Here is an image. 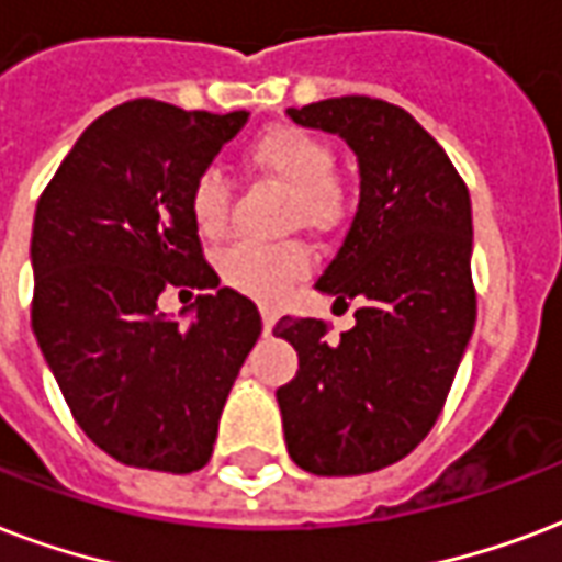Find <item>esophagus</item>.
<instances>
[{
	"mask_svg": "<svg viewBox=\"0 0 562 562\" xmlns=\"http://www.w3.org/2000/svg\"><path fill=\"white\" fill-rule=\"evenodd\" d=\"M273 324H277V315L271 310H262V333L265 336H271Z\"/></svg>",
	"mask_w": 562,
	"mask_h": 562,
	"instance_id": "obj_1",
	"label": "esophagus"
}]
</instances>
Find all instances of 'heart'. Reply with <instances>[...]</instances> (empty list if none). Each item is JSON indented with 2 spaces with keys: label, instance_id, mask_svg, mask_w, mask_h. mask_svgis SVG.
I'll return each instance as SVG.
<instances>
[{
  "label": "heart",
  "instance_id": "b5f03b06",
  "mask_svg": "<svg viewBox=\"0 0 562 562\" xmlns=\"http://www.w3.org/2000/svg\"><path fill=\"white\" fill-rule=\"evenodd\" d=\"M247 161L289 188V224L327 233L341 221L345 194L333 177V149L300 126H271L247 147ZM191 221L203 235L224 233L229 217V182L217 170H203L188 194ZM310 268L300 244L238 241L221 256L224 280L256 300H280Z\"/></svg>",
  "mask_w": 562,
  "mask_h": 562
}]
</instances>
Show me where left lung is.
Wrapping results in <instances>:
<instances>
[{
    "label": "left lung",
    "instance_id": "obj_1",
    "mask_svg": "<svg viewBox=\"0 0 562 562\" xmlns=\"http://www.w3.org/2000/svg\"><path fill=\"white\" fill-rule=\"evenodd\" d=\"M289 117L338 135L357 156V214L315 289L336 303L362 300V310L338 341L318 318L273 329L300 362L277 389L285 448L321 477L368 474L430 434L474 333L469 188L392 102L338 97Z\"/></svg>",
    "mask_w": 562,
    "mask_h": 562
}]
</instances>
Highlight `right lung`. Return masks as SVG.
<instances>
[{
    "mask_svg": "<svg viewBox=\"0 0 562 562\" xmlns=\"http://www.w3.org/2000/svg\"><path fill=\"white\" fill-rule=\"evenodd\" d=\"M247 120L123 102L81 132L37 200L34 338L72 418L123 465L203 469L262 333L252 300L221 289L188 209L194 179ZM165 288L206 294L173 319L157 310Z\"/></svg>",
    "mask_w": 562,
    "mask_h": 562,
    "instance_id": "right-lung-1",
    "label": "right lung"
}]
</instances>
